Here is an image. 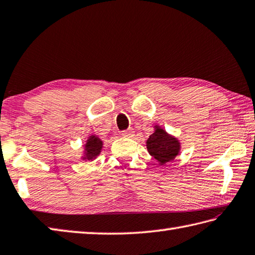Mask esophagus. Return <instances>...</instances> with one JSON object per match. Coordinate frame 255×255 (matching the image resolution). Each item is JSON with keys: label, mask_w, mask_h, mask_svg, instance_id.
<instances>
[{"label": "esophagus", "mask_w": 255, "mask_h": 255, "mask_svg": "<svg viewBox=\"0 0 255 255\" xmlns=\"http://www.w3.org/2000/svg\"><path fill=\"white\" fill-rule=\"evenodd\" d=\"M133 132L134 131L132 130V129H127V130L122 131V136H124V137H132Z\"/></svg>", "instance_id": "obj_1"}]
</instances>
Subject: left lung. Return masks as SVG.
Masks as SVG:
<instances>
[{"instance_id":"obj_1","label":"left lung","mask_w":255,"mask_h":255,"mask_svg":"<svg viewBox=\"0 0 255 255\" xmlns=\"http://www.w3.org/2000/svg\"><path fill=\"white\" fill-rule=\"evenodd\" d=\"M147 149L148 152L162 166L172 161L178 156L180 151V142L161 127L154 126V132L147 139Z\"/></svg>"}]
</instances>
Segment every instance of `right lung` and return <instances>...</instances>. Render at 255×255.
<instances>
[{
  "label": "right lung",
  "mask_w": 255,
  "mask_h": 255,
  "mask_svg": "<svg viewBox=\"0 0 255 255\" xmlns=\"http://www.w3.org/2000/svg\"><path fill=\"white\" fill-rule=\"evenodd\" d=\"M85 147V152L83 159L84 160H93V159L99 156V153L102 151L103 148V141L101 140V138H98L95 134H92L89 136L86 143L84 144Z\"/></svg>",
  "instance_id": "right-lung-1"
}]
</instances>
